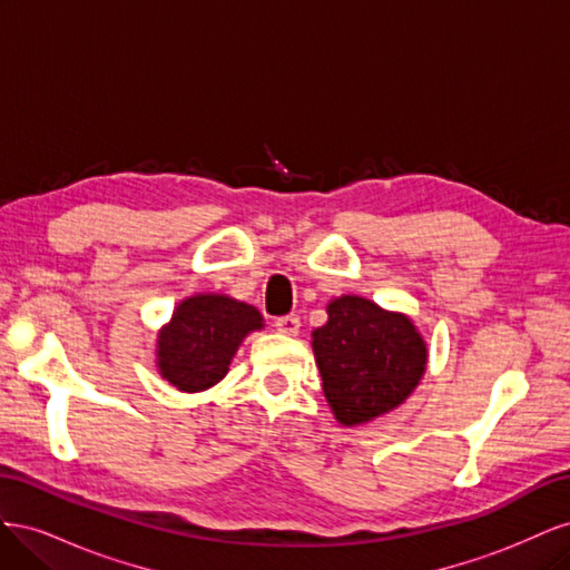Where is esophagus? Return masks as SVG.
<instances>
[{
  "label": "esophagus",
  "instance_id": "esophagus-1",
  "mask_svg": "<svg viewBox=\"0 0 570 570\" xmlns=\"http://www.w3.org/2000/svg\"><path fill=\"white\" fill-rule=\"evenodd\" d=\"M275 331L283 333V335H297L299 333V318L292 314V316H281L275 318Z\"/></svg>",
  "mask_w": 570,
  "mask_h": 570
}]
</instances>
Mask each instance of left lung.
<instances>
[{
	"label": "left lung",
	"instance_id": "obj_1",
	"mask_svg": "<svg viewBox=\"0 0 570 570\" xmlns=\"http://www.w3.org/2000/svg\"><path fill=\"white\" fill-rule=\"evenodd\" d=\"M312 333L325 402L340 425H364L402 406L428 366V344L402 312L358 295L327 302Z\"/></svg>",
	"mask_w": 570,
	"mask_h": 570
}]
</instances>
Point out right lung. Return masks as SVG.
<instances>
[{
  "label": "right lung",
  "mask_w": 570,
  "mask_h": 570,
  "mask_svg": "<svg viewBox=\"0 0 570 570\" xmlns=\"http://www.w3.org/2000/svg\"><path fill=\"white\" fill-rule=\"evenodd\" d=\"M254 331H264V316L252 304L216 292L185 297L157 333V371L180 392L209 390Z\"/></svg>",
  "instance_id": "add662e5"
}]
</instances>
